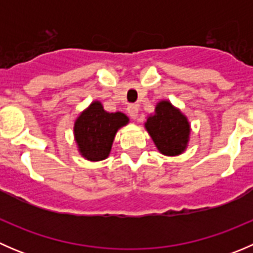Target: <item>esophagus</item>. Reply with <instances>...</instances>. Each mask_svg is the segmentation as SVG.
<instances>
[{
  "instance_id": "esophagus-1",
  "label": "esophagus",
  "mask_w": 253,
  "mask_h": 253,
  "mask_svg": "<svg viewBox=\"0 0 253 253\" xmlns=\"http://www.w3.org/2000/svg\"><path fill=\"white\" fill-rule=\"evenodd\" d=\"M138 105H136V104H129L128 106H127V111H128V115L132 117L133 120L137 119V116H138Z\"/></svg>"
}]
</instances>
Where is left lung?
<instances>
[{
	"instance_id": "1",
	"label": "left lung",
	"mask_w": 253,
	"mask_h": 253,
	"mask_svg": "<svg viewBox=\"0 0 253 253\" xmlns=\"http://www.w3.org/2000/svg\"><path fill=\"white\" fill-rule=\"evenodd\" d=\"M145 128L163 154L177 155L185 150L190 125L187 119L169 101L158 104L155 114L148 117Z\"/></svg>"
}]
</instances>
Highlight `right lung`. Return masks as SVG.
Returning a JSON list of instances; mask_svg holds the SVG:
<instances>
[{"mask_svg": "<svg viewBox=\"0 0 253 253\" xmlns=\"http://www.w3.org/2000/svg\"><path fill=\"white\" fill-rule=\"evenodd\" d=\"M128 122L122 112L110 114L99 101H94L81 114L75 125V136L82 155L91 162L108 158L115 134Z\"/></svg>", "mask_w": 253, "mask_h": 253, "instance_id": "1", "label": "right lung"}]
</instances>
